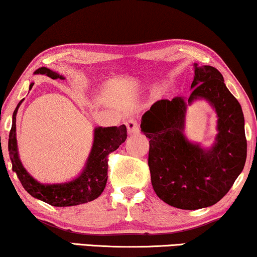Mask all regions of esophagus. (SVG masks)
Here are the masks:
<instances>
[{"mask_svg":"<svg viewBox=\"0 0 257 257\" xmlns=\"http://www.w3.org/2000/svg\"><path fill=\"white\" fill-rule=\"evenodd\" d=\"M126 127H127L128 134H138L139 132V125L138 121L135 119H130L126 121Z\"/></svg>","mask_w":257,"mask_h":257,"instance_id":"obj_1","label":"esophagus"}]
</instances>
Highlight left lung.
I'll return each instance as SVG.
<instances>
[{"label": "left lung", "mask_w": 257, "mask_h": 257, "mask_svg": "<svg viewBox=\"0 0 257 257\" xmlns=\"http://www.w3.org/2000/svg\"><path fill=\"white\" fill-rule=\"evenodd\" d=\"M188 102L206 99L216 108L218 135L210 150L183 136L186 103L182 97L160 100L142 118L141 127L150 139L148 164L158 198L181 210L217 204L230 191L246 160L244 116L236 97L216 68L195 64Z\"/></svg>", "instance_id": "8db88e82"}]
</instances>
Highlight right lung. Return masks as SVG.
Returning a JSON list of instances; mask_svg holds the SVG:
<instances>
[{
	"mask_svg": "<svg viewBox=\"0 0 257 257\" xmlns=\"http://www.w3.org/2000/svg\"><path fill=\"white\" fill-rule=\"evenodd\" d=\"M36 74L46 75L52 80L64 77L50 69L39 68ZM34 83L30 85V89ZM22 100L13 113V123L8 139V151L11 157L13 172L18 175L22 187L30 193L32 196L39 200L47 202L52 206L64 207V206L81 205L84 202L93 201L103 192L107 183V169H108V156L110 153L115 151L127 137L126 126H112V127H97L94 131V144L91 153L88 158L87 166L83 173L77 179L62 185H41L28 174L19 160L17 148V113Z\"/></svg>",
	"mask_w": 257,
	"mask_h": 257,
	"instance_id": "obj_1",
	"label": "right lung"
}]
</instances>
